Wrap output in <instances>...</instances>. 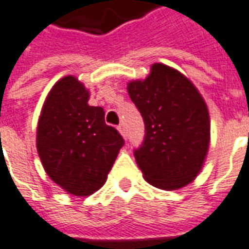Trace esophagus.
<instances>
[{
	"mask_svg": "<svg viewBox=\"0 0 249 249\" xmlns=\"http://www.w3.org/2000/svg\"><path fill=\"white\" fill-rule=\"evenodd\" d=\"M117 129H119V132L123 135L124 137H126V129H125V125L124 124H120L119 126H117Z\"/></svg>",
	"mask_w": 249,
	"mask_h": 249,
	"instance_id": "34e87169",
	"label": "esophagus"
}]
</instances>
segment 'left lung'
<instances>
[{
    "mask_svg": "<svg viewBox=\"0 0 249 249\" xmlns=\"http://www.w3.org/2000/svg\"><path fill=\"white\" fill-rule=\"evenodd\" d=\"M128 94L145 125L135 158L144 179L161 190H178L202 170L210 142V117L198 89L163 63L145 79L128 83Z\"/></svg>",
    "mask_w": 249,
    "mask_h": 249,
    "instance_id": "obj_1",
    "label": "left lung"
}]
</instances>
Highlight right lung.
Returning <instances> with one entry per match:
<instances>
[{
    "label": "right lung",
    "instance_id": "obj_1",
    "mask_svg": "<svg viewBox=\"0 0 249 249\" xmlns=\"http://www.w3.org/2000/svg\"><path fill=\"white\" fill-rule=\"evenodd\" d=\"M78 78L63 76L41 107L36 147L47 175L66 193L86 197L105 185L124 139L105 124V112L90 107Z\"/></svg>",
    "mask_w": 249,
    "mask_h": 249
}]
</instances>
